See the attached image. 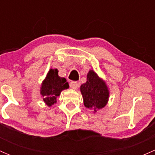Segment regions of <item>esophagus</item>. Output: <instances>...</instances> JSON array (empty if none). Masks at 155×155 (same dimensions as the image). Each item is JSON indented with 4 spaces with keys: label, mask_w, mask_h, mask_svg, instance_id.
Instances as JSON below:
<instances>
[{
    "label": "esophagus",
    "mask_w": 155,
    "mask_h": 155,
    "mask_svg": "<svg viewBox=\"0 0 155 155\" xmlns=\"http://www.w3.org/2000/svg\"><path fill=\"white\" fill-rule=\"evenodd\" d=\"M70 86L72 89H76L78 87V86H79V83H78L77 82H74V81H73V82H70Z\"/></svg>",
    "instance_id": "obj_1"
}]
</instances>
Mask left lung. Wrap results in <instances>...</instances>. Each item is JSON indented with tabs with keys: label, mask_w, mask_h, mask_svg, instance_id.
Wrapping results in <instances>:
<instances>
[{
	"label": "left lung",
	"mask_w": 155,
	"mask_h": 155,
	"mask_svg": "<svg viewBox=\"0 0 155 155\" xmlns=\"http://www.w3.org/2000/svg\"><path fill=\"white\" fill-rule=\"evenodd\" d=\"M85 107L97 112L107 105L109 90L105 82L94 72L90 70L87 75V82L80 87Z\"/></svg>",
	"instance_id": "8db88e82"
}]
</instances>
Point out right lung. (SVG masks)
Returning a JSON list of instances; mask_svg holds the SVG:
<instances>
[{
    "label": "right lung",
    "mask_w": 155,
    "mask_h": 155,
    "mask_svg": "<svg viewBox=\"0 0 155 155\" xmlns=\"http://www.w3.org/2000/svg\"><path fill=\"white\" fill-rule=\"evenodd\" d=\"M68 87L66 79L58 76V70L51 69L42 84L40 94L43 97L44 102L48 107H51L56 103V98L60 95L61 92Z\"/></svg>",
    "instance_id": "right-lung-1"
}]
</instances>
